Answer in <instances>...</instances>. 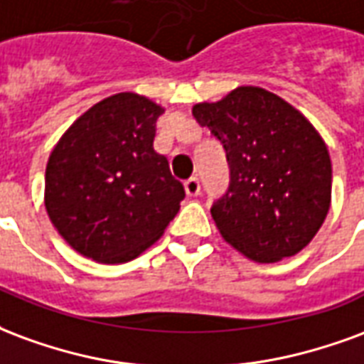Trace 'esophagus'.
<instances>
[{
  "instance_id": "esophagus-1",
  "label": "esophagus",
  "mask_w": 364,
  "mask_h": 364,
  "mask_svg": "<svg viewBox=\"0 0 364 364\" xmlns=\"http://www.w3.org/2000/svg\"><path fill=\"white\" fill-rule=\"evenodd\" d=\"M184 188H186V193L190 196V198H196V196H200V180L196 178V176H192V178H188L184 182Z\"/></svg>"
}]
</instances>
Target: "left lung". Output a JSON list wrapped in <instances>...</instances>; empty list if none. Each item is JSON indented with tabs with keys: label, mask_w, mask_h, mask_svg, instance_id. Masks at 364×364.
<instances>
[{
	"label": "left lung",
	"mask_w": 364,
	"mask_h": 364,
	"mask_svg": "<svg viewBox=\"0 0 364 364\" xmlns=\"http://www.w3.org/2000/svg\"><path fill=\"white\" fill-rule=\"evenodd\" d=\"M192 114L227 151L230 186L211 208L221 237L258 264L299 254L331 203L330 153L316 127L262 87H237Z\"/></svg>",
	"instance_id": "8db88e82"
}]
</instances>
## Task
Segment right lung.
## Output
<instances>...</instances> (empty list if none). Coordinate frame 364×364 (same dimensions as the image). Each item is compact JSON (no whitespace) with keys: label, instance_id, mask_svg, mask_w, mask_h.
Listing matches in <instances>:
<instances>
[{"label":"right lung","instance_id":"obj_1","mask_svg":"<svg viewBox=\"0 0 364 364\" xmlns=\"http://www.w3.org/2000/svg\"><path fill=\"white\" fill-rule=\"evenodd\" d=\"M161 105L118 92L81 114L46 164L44 205L71 248L100 264L137 258L178 213L184 186L153 149Z\"/></svg>","mask_w":364,"mask_h":364}]
</instances>
